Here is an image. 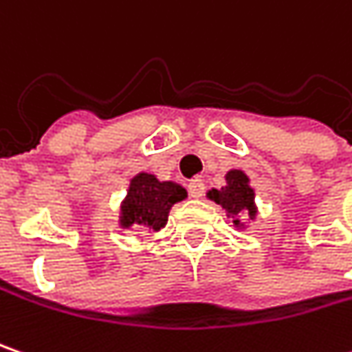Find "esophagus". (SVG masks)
<instances>
[{"instance_id": "esophagus-1", "label": "esophagus", "mask_w": 352, "mask_h": 352, "mask_svg": "<svg viewBox=\"0 0 352 352\" xmlns=\"http://www.w3.org/2000/svg\"><path fill=\"white\" fill-rule=\"evenodd\" d=\"M204 190H206V186H204V182L200 180V178L190 180V184H188V192H190V196H192V198H202Z\"/></svg>"}]
</instances>
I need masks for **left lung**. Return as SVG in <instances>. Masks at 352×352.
<instances>
[{"mask_svg":"<svg viewBox=\"0 0 352 352\" xmlns=\"http://www.w3.org/2000/svg\"><path fill=\"white\" fill-rule=\"evenodd\" d=\"M206 196L216 204H220L226 210V214L230 218H234L236 228H243V221H241L243 216L254 220L255 214H257V208H255L254 202V188L250 186L248 174L241 170H230L226 174V186H221L220 190H216V188L208 190Z\"/></svg>","mask_w":352,"mask_h":352,"instance_id":"1","label":"left lung"}]
</instances>
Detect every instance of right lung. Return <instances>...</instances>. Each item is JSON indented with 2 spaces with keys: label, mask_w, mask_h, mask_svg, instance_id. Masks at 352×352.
Instances as JSON below:
<instances>
[{
  "label": "right lung",
  "mask_w": 352,
  "mask_h": 352,
  "mask_svg": "<svg viewBox=\"0 0 352 352\" xmlns=\"http://www.w3.org/2000/svg\"><path fill=\"white\" fill-rule=\"evenodd\" d=\"M188 192L176 182H160L154 174L140 172L131 180L120 206V228L158 232L166 226L170 208L182 202Z\"/></svg>",
  "instance_id": "1"
}]
</instances>
